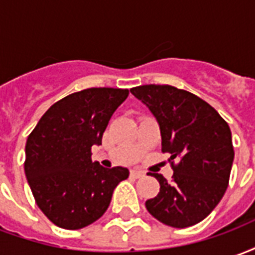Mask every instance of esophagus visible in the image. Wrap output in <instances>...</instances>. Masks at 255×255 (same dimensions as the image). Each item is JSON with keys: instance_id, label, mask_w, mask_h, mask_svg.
Returning <instances> with one entry per match:
<instances>
[{"instance_id": "1", "label": "esophagus", "mask_w": 255, "mask_h": 255, "mask_svg": "<svg viewBox=\"0 0 255 255\" xmlns=\"http://www.w3.org/2000/svg\"><path fill=\"white\" fill-rule=\"evenodd\" d=\"M143 175H144V172H142V171H135V169H133V171H131V176L135 177V179H139V177H142Z\"/></svg>"}]
</instances>
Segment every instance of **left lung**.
<instances>
[{
    "label": "left lung",
    "instance_id": "1",
    "mask_svg": "<svg viewBox=\"0 0 255 255\" xmlns=\"http://www.w3.org/2000/svg\"><path fill=\"white\" fill-rule=\"evenodd\" d=\"M131 93L157 119L162 153L171 154L173 169L172 182L151 175L160 183V192L146 201V209L169 227L198 224L228 187L235 155L230 126L208 102L169 84H144Z\"/></svg>",
    "mask_w": 255,
    "mask_h": 255
}]
</instances>
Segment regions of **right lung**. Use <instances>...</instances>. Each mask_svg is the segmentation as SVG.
<instances>
[{"instance_id":"obj_1","label":"right lung","mask_w":255,"mask_h":255,"mask_svg":"<svg viewBox=\"0 0 255 255\" xmlns=\"http://www.w3.org/2000/svg\"><path fill=\"white\" fill-rule=\"evenodd\" d=\"M127 89L93 87L57 101L25 143L24 171L36 205L64 230H80L105 213L127 168H104L91 160Z\"/></svg>"}]
</instances>
